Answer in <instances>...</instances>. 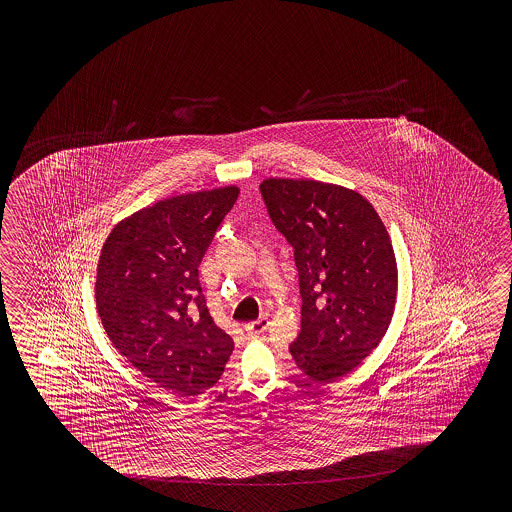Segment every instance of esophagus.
I'll return each instance as SVG.
<instances>
[{
    "mask_svg": "<svg viewBox=\"0 0 512 512\" xmlns=\"http://www.w3.org/2000/svg\"><path fill=\"white\" fill-rule=\"evenodd\" d=\"M267 327H269V318H267V316H260L258 320L245 324V331H247L251 337H256V335L265 333V331H267Z\"/></svg>",
    "mask_w": 512,
    "mask_h": 512,
    "instance_id": "obj_1",
    "label": "esophagus"
}]
</instances>
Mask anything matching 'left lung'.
I'll use <instances>...</instances> for the list:
<instances>
[{
  "label": "left lung",
  "instance_id": "1",
  "mask_svg": "<svg viewBox=\"0 0 512 512\" xmlns=\"http://www.w3.org/2000/svg\"><path fill=\"white\" fill-rule=\"evenodd\" d=\"M260 188L300 276L302 333L289 351L307 377L337 381L370 357L392 322L390 234L370 201L346 186L269 177Z\"/></svg>",
  "mask_w": 512,
  "mask_h": 512
}]
</instances>
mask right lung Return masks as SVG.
<instances>
[{
	"instance_id": "obj_1",
	"label": "right lung",
	"mask_w": 512,
	"mask_h": 512,
	"mask_svg": "<svg viewBox=\"0 0 512 512\" xmlns=\"http://www.w3.org/2000/svg\"><path fill=\"white\" fill-rule=\"evenodd\" d=\"M238 186L166 197L119 221L102 245L95 298L122 357L177 395L219 381L234 342L208 313L197 267Z\"/></svg>"
}]
</instances>
